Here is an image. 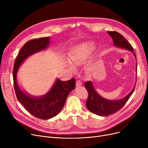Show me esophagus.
I'll return each mask as SVG.
<instances>
[{
    "label": "esophagus",
    "instance_id": "esophagus-1",
    "mask_svg": "<svg viewBox=\"0 0 148 148\" xmlns=\"http://www.w3.org/2000/svg\"><path fill=\"white\" fill-rule=\"evenodd\" d=\"M82 85V83L80 80H77L76 82V86H80Z\"/></svg>",
    "mask_w": 148,
    "mask_h": 148
}]
</instances>
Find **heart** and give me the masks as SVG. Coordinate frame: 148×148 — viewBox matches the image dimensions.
<instances>
[{
  "label": "heart",
  "mask_w": 148,
  "mask_h": 148,
  "mask_svg": "<svg viewBox=\"0 0 148 148\" xmlns=\"http://www.w3.org/2000/svg\"><path fill=\"white\" fill-rule=\"evenodd\" d=\"M95 48V44L92 42H85L79 44L71 49L68 54L69 62L73 65L77 66L83 64ZM92 66L90 65L88 69L90 71Z\"/></svg>",
  "instance_id": "b5f03b06"
}]
</instances>
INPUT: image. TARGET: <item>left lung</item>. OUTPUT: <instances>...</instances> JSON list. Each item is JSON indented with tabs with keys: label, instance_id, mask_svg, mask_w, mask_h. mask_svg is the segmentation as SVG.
<instances>
[{
	"label": "left lung",
	"instance_id": "1",
	"mask_svg": "<svg viewBox=\"0 0 148 148\" xmlns=\"http://www.w3.org/2000/svg\"><path fill=\"white\" fill-rule=\"evenodd\" d=\"M107 33L112 37L113 41V45L115 47L118 48L125 49L133 53L136 60L133 47L125 40V38L117 32H107ZM84 86L88 92V98L86 103L88 109L92 113L101 116H109L119 110L125 104L131 95L133 94L134 90V87L127 96L121 99L110 100L102 97L98 94L93 86V83L91 81L85 83Z\"/></svg>",
	"mask_w": 148,
	"mask_h": 148
}]
</instances>
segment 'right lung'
Here are the masks:
<instances>
[{
    "label": "right lung",
    "mask_w": 148,
    "mask_h": 148,
    "mask_svg": "<svg viewBox=\"0 0 148 148\" xmlns=\"http://www.w3.org/2000/svg\"><path fill=\"white\" fill-rule=\"evenodd\" d=\"M50 37H46L27 42L15 59L12 73L14 89L18 101L30 114L41 119H49L58 114L69 93L75 86L74 79L66 82L56 79L51 89L45 94L36 97L28 94L18 84L17 73L19 68L29 57L47 49L50 44Z\"/></svg>",
    "instance_id": "right-lung-1"
}]
</instances>
